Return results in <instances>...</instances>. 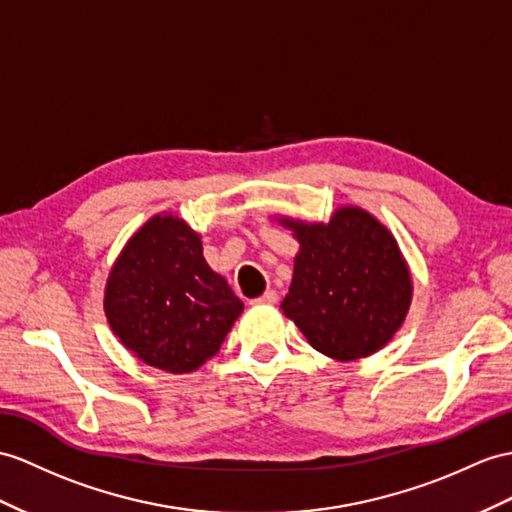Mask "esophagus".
Wrapping results in <instances>:
<instances>
[{
	"label": "esophagus",
	"mask_w": 512,
	"mask_h": 512,
	"mask_svg": "<svg viewBox=\"0 0 512 512\" xmlns=\"http://www.w3.org/2000/svg\"><path fill=\"white\" fill-rule=\"evenodd\" d=\"M278 302V293L276 291H265L260 297L252 299V304H276Z\"/></svg>",
	"instance_id": "obj_1"
}]
</instances>
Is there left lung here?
Listing matches in <instances>:
<instances>
[{
	"mask_svg": "<svg viewBox=\"0 0 512 512\" xmlns=\"http://www.w3.org/2000/svg\"><path fill=\"white\" fill-rule=\"evenodd\" d=\"M299 254L282 310L317 352L356 360L393 339L408 313L413 282L391 232L360 208L330 223L282 219Z\"/></svg>",
	"mask_w": 512,
	"mask_h": 512,
	"instance_id": "obj_1",
	"label": "left lung"
}]
</instances>
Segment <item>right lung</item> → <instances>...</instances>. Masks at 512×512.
I'll use <instances>...</instances> for the list:
<instances>
[{
    "label": "right lung",
    "instance_id": "1",
    "mask_svg": "<svg viewBox=\"0 0 512 512\" xmlns=\"http://www.w3.org/2000/svg\"><path fill=\"white\" fill-rule=\"evenodd\" d=\"M106 317L143 363L189 373L213 358L243 302L208 267L202 241L173 215L149 219L110 271Z\"/></svg>",
    "mask_w": 512,
    "mask_h": 512
}]
</instances>
